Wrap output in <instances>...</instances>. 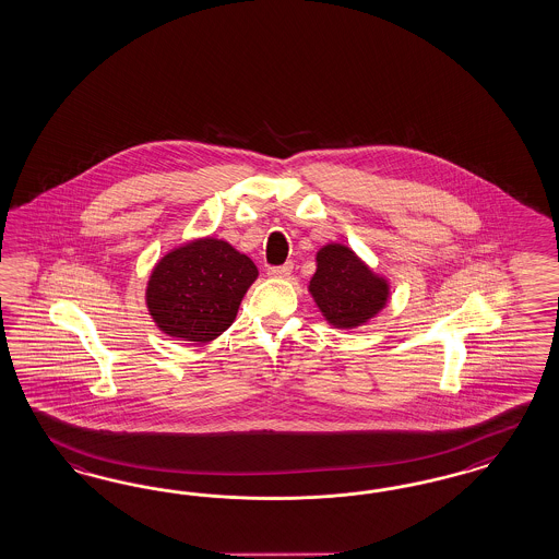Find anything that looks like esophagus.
<instances>
[{
    "label": "esophagus",
    "instance_id": "obj_1",
    "mask_svg": "<svg viewBox=\"0 0 559 559\" xmlns=\"http://www.w3.org/2000/svg\"><path fill=\"white\" fill-rule=\"evenodd\" d=\"M290 272H293V264L287 262V264H281V266H271V269H269V276H274V278H287Z\"/></svg>",
    "mask_w": 559,
    "mask_h": 559
}]
</instances>
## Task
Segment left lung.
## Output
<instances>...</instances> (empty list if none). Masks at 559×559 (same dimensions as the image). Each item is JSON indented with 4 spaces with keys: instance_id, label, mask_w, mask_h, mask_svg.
Masks as SVG:
<instances>
[{
    "instance_id": "left-lung-1",
    "label": "left lung",
    "mask_w": 559,
    "mask_h": 559,
    "mask_svg": "<svg viewBox=\"0 0 559 559\" xmlns=\"http://www.w3.org/2000/svg\"><path fill=\"white\" fill-rule=\"evenodd\" d=\"M309 290L325 320L336 328H356L371 320L388 301V283L338 243L320 250Z\"/></svg>"
}]
</instances>
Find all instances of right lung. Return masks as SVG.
<instances>
[{
	"mask_svg": "<svg viewBox=\"0 0 559 559\" xmlns=\"http://www.w3.org/2000/svg\"><path fill=\"white\" fill-rule=\"evenodd\" d=\"M255 276L254 262L227 241L197 239L155 266L147 307L169 336L209 342L236 320L237 307Z\"/></svg>",
	"mask_w": 559,
	"mask_h": 559,
	"instance_id": "1",
	"label": "right lung"
}]
</instances>
